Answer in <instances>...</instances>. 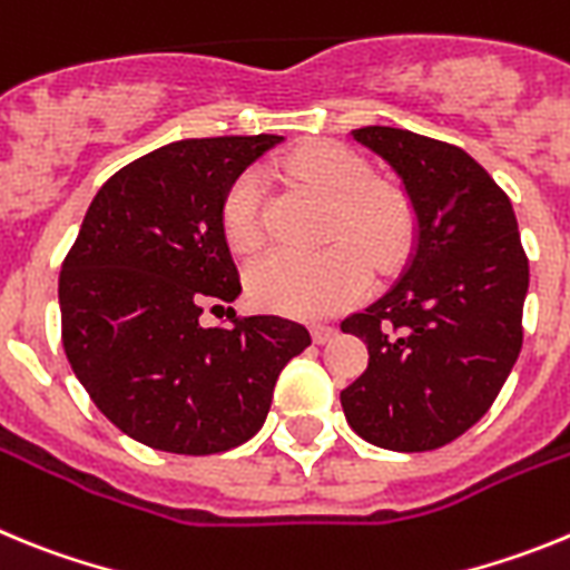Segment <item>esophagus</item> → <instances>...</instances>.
<instances>
[{"instance_id": "34e87169", "label": "esophagus", "mask_w": 570, "mask_h": 570, "mask_svg": "<svg viewBox=\"0 0 570 570\" xmlns=\"http://www.w3.org/2000/svg\"><path fill=\"white\" fill-rule=\"evenodd\" d=\"M336 336V328L334 325H314V340L316 345H325V342H331Z\"/></svg>"}]
</instances>
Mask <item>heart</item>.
<instances>
[{
  "instance_id": "1",
  "label": "heart",
  "mask_w": 570,
  "mask_h": 570,
  "mask_svg": "<svg viewBox=\"0 0 570 570\" xmlns=\"http://www.w3.org/2000/svg\"><path fill=\"white\" fill-rule=\"evenodd\" d=\"M285 174L328 203L325 248L316 254L274 250L248 268L250 299L279 314L316 320L345 308L367 288V262L396 268L414 245V205L402 188L374 179L367 163L345 145L308 142L285 156ZM223 236L236 254L262 242V179L245 170L219 208Z\"/></svg>"
}]
</instances>
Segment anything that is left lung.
Instances as JSON below:
<instances>
[{"instance_id": "1", "label": "left lung", "mask_w": 570, "mask_h": 570, "mask_svg": "<svg viewBox=\"0 0 570 570\" xmlns=\"http://www.w3.org/2000/svg\"><path fill=\"white\" fill-rule=\"evenodd\" d=\"M405 185L416 239L400 279L342 322L367 345L340 394L347 425L387 451H434L485 416L522 347L528 256L511 199L456 145L351 130Z\"/></svg>"}]
</instances>
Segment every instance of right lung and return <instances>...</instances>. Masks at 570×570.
<instances>
[{
  "mask_svg": "<svg viewBox=\"0 0 570 570\" xmlns=\"http://www.w3.org/2000/svg\"><path fill=\"white\" fill-rule=\"evenodd\" d=\"M282 136L183 139L116 170L94 196L59 274L62 345L90 400L122 434L168 454L248 442L305 325L245 316L203 328L242 294L219 225L236 176ZM230 311V308H228Z\"/></svg>",
  "mask_w": 570,
  "mask_h": 570,
  "instance_id": "right-lung-1",
  "label": "right lung"
}]
</instances>
